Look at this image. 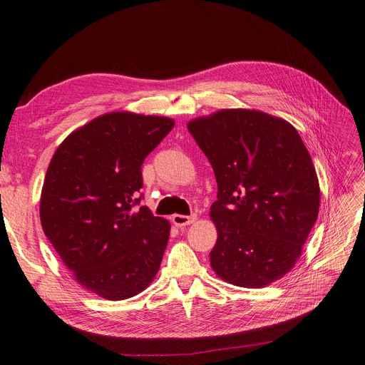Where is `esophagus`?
<instances>
[{
    "mask_svg": "<svg viewBox=\"0 0 365 365\" xmlns=\"http://www.w3.org/2000/svg\"><path fill=\"white\" fill-rule=\"evenodd\" d=\"M195 220H196V215H192V216L173 215V216H172V222H173V225H177L178 228H182V226H187V225H192Z\"/></svg>",
    "mask_w": 365,
    "mask_h": 365,
    "instance_id": "1",
    "label": "esophagus"
}]
</instances>
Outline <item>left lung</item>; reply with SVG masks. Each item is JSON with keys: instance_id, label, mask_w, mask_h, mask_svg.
<instances>
[{"instance_id": "obj_1", "label": "left lung", "mask_w": 365, "mask_h": 365, "mask_svg": "<svg viewBox=\"0 0 365 365\" xmlns=\"http://www.w3.org/2000/svg\"><path fill=\"white\" fill-rule=\"evenodd\" d=\"M187 128L217 181L210 208L217 230L212 270L247 288L281 279L302 254L320 207L317 173L299 133L247 108L219 110Z\"/></svg>"}]
</instances>
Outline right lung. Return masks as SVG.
Here are the masks:
<instances>
[{
    "mask_svg": "<svg viewBox=\"0 0 365 365\" xmlns=\"http://www.w3.org/2000/svg\"><path fill=\"white\" fill-rule=\"evenodd\" d=\"M175 120L111 111L72 131L49 163L41 223L86 290L107 300L142 293L154 281L170 223L140 207L142 165Z\"/></svg>",
    "mask_w": 365,
    "mask_h": 365,
    "instance_id": "add662e5",
    "label": "right lung"
}]
</instances>
